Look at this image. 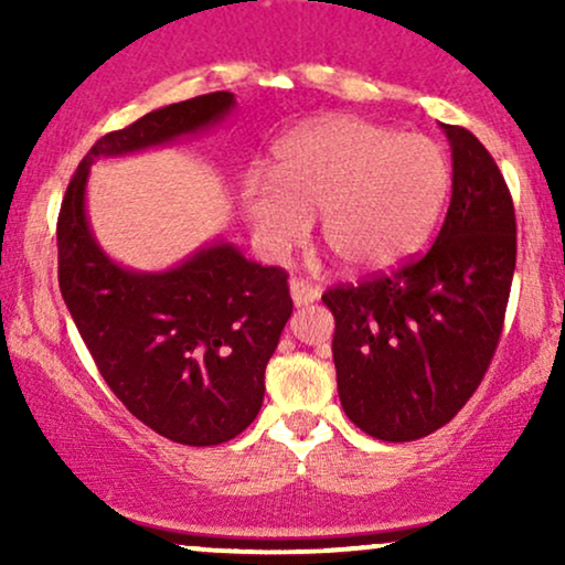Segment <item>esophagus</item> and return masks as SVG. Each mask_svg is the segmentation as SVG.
Segmentation results:
<instances>
[{
  "label": "esophagus",
  "instance_id": "34e87169",
  "mask_svg": "<svg viewBox=\"0 0 565 565\" xmlns=\"http://www.w3.org/2000/svg\"><path fill=\"white\" fill-rule=\"evenodd\" d=\"M289 289H291V300H295L297 308H300V305L316 302V300H319V295H321L319 287H313V284L305 281V278H291Z\"/></svg>",
  "mask_w": 565,
  "mask_h": 565
}]
</instances>
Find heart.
I'll return each mask as SVG.
<instances>
[{"label":"heart","instance_id":"1","mask_svg":"<svg viewBox=\"0 0 565 565\" xmlns=\"http://www.w3.org/2000/svg\"><path fill=\"white\" fill-rule=\"evenodd\" d=\"M451 188L446 151L355 116L291 129L274 146L268 183L249 178L242 206L260 249L284 257L321 215L327 249L348 270L404 263L436 228Z\"/></svg>","mask_w":565,"mask_h":565}]
</instances>
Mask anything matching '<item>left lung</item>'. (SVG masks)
Listing matches in <instances>:
<instances>
[{
  "instance_id": "obj_1",
  "label": "left lung",
  "mask_w": 565,
  "mask_h": 565,
  "mask_svg": "<svg viewBox=\"0 0 565 565\" xmlns=\"http://www.w3.org/2000/svg\"><path fill=\"white\" fill-rule=\"evenodd\" d=\"M451 201L417 260L323 291L342 408L372 438L404 444L451 423L489 369L515 270V210L497 161L465 127Z\"/></svg>"
}]
</instances>
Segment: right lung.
<instances>
[{"label":"right lung","instance_id":"add662e5","mask_svg":"<svg viewBox=\"0 0 565 565\" xmlns=\"http://www.w3.org/2000/svg\"><path fill=\"white\" fill-rule=\"evenodd\" d=\"M233 93L172 103L103 135L79 161L57 215V281L97 372L132 417L185 446H217L252 425L265 366L291 316L284 268L212 244L164 274L116 265L84 212L89 167L217 125Z\"/></svg>","mask_w":565,"mask_h":565}]
</instances>
